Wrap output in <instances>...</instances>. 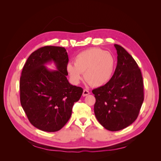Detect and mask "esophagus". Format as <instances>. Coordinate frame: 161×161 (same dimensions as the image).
Masks as SVG:
<instances>
[{
    "instance_id": "34e87169",
    "label": "esophagus",
    "mask_w": 161,
    "mask_h": 161,
    "mask_svg": "<svg viewBox=\"0 0 161 161\" xmlns=\"http://www.w3.org/2000/svg\"><path fill=\"white\" fill-rule=\"evenodd\" d=\"M89 91H88V90H86V89H84L83 90V92H82V96L83 97H85V96H87L88 95H89Z\"/></svg>"
}]
</instances>
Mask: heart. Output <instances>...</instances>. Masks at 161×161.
Wrapping results in <instances>:
<instances>
[{
    "instance_id": "1",
    "label": "heart",
    "mask_w": 161,
    "mask_h": 161,
    "mask_svg": "<svg viewBox=\"0 0 161 161\" xmlns=\"http://www.w3.org/2000/svg\"><path fill=\"white\" fill-rule=\"evenodd\" d=\"M115 60L111 53L99 48H90L78 53L75 64L68 63L66 70L74 84H79L84 73L85 80L93 87L108 83L114 75Z\"/></svg>"
}]
</instances>
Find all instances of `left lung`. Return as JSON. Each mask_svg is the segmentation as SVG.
I'll use <instances>...</instances> for the list:
<instances>
[{"instance_id":"left-lung-1","label":"left lung","mask_w":161,"mask_h":161,"mask_svg":"<svg viewBox=\"0 0 161 161\" xmlns=\"http://www.w3.org/2000/svg\"><path fill=\"white\" fill-rule=\"evenodd\" d=\"M118 63L108 83L92 90L94 112L102 126L109 131H119L138 118L144 101V85L140 69L123 47L114 45Z\"/></svg>"}]
</instances>
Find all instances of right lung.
Here are the masks:
<instances>
[{
    "mask_svg": "<svg viewBox=\"0 0 161 161\" xmlns=\"http://www.w3.org/2000/svg\"><path fill=\"white\" fill-rule=\"evenodd\" d=\"M53 62L56 70L45 66ZM69 56L64 47L44 46L28 58L20 78V101L30 123L37 129L53 132L69 120L73 105L83 92L68 80Z\"/></svg>",
    "mask_w": 161,
    "mask_h": 161,
    "instance_id": "1",
    "label": "right lung"
}]
</instances>
